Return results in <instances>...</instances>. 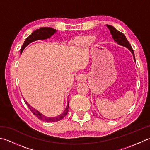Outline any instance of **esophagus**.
I'll use <instances>...</instances> for the list:
<instances>
[{"label":"esophagus","mask_w":150,"mask_h":150,"mask_svg":"<svg viewBox=\"0 0 150 150\" xmlns=\"http://www.w3.org/2000/svg\"><path fill=\"white\" fill-rule=\"evenodd\" d=\"M84 78H85L84 75V74H82V73H81V74L77 75L75 77V79H76V80H77V81H82V79H84Z\"/></svg>","instance_id":"1"}]
</instances>
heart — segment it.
Wrapping results in <instances>:
<instances>
[{"mask_svg": "<svg viewBox=\"0 0 150 150\" xmlns=\"http://www.w3.org/2000/svg\"><path fill=\"white\" fill-rule=\"evenodd\" d=\"M94 39L95 37L93 36H87L82 39V40L81 41L80 44L84 47H86L93 42Z\"/></svg>", "mask_w": 150, "mask_h": 150, "instance_id": "1", "label": "heart"}]
</instances>
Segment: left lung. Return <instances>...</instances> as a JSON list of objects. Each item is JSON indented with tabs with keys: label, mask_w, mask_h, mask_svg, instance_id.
I'll return each instance as SVG.
<instances>
[{
	"label": "left lung",
	"mask_w": 150,
	"mask_h": 150,
	"mask_svg": "<svg viewBox=\"0 0 150 150\" xmlns=\"http://www.w3.org/2000/svg\"><path fill=\"white\" fill-rule=\"evenodd\" d=\"M107 27L108 28V29L110 30L111 34L112 35V37L113 38V39L116 41V42L120 44V45L124 46L125 47H127L131 51V52L133 55V58L135 60V55H134V52H133V50L132 49V47L130 45V44L129 42V41L128 39H126V37L125 35L120 31L117 30L114 27L110 26V25H107Z\"/></svg>",
	"instance_id": "1"
}]
</instances>
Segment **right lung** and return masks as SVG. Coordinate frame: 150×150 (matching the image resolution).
<instances>
[{"mask_svg": "<svg viewBox=\"0 0 150 150\" xmlns=\"http://www.w3.org/2000/svg\"><path fill=\"white\" fill-rule=\"evenodd\" d=\"M55 31H56V30L53 29L52 28H48V27L40 28V29L34 31L30 36H28L26 38L24 44H22V47L21 49V53H22V51H23V50L25 48V47H26L30 43L32 42L33 41L37 40L46 39H47V38H50L51 36L53 35L55 33ZM25 103H26L27 106L30 108V111L32 112V113L36 117H37L39 119L44 121V122H57V121H59L60 120L62 119L67 114H68V112L69 103H68V105H67L65 111H64L61 115H60L59 116L56 117H53V118L47 117L46 116L43 115H42L40 113H39L38 111L35 110L32 107H31L30 105L27 103V102L25 101Z\"/></svg>", "mask_w": 150, "mask_h": 150, "instance_id": "right-lung-1", "label": "right lung"}]
</instances>
